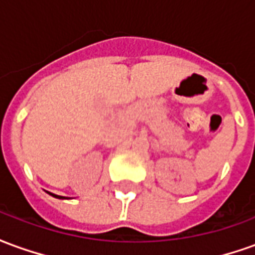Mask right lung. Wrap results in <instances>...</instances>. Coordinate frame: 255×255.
Wrapping results in <instances>:
<instances>
[{"mask_svg": "<svg viewBox=\"0 0 255 255\" xmlns=\"http://www.w3.org/2000/svg\"><path fill=\"white\" fill-rule=\"evenodd\" d=\"M49 194H50V195H52V197L58 198V199H64V198H65V197H61V195H56V194H52V192H49Z\"/></svg>", "mask_w": 255, "mask_h": 255, "instance_id": "add662e5", "label": "right lung"}]
</instances>
